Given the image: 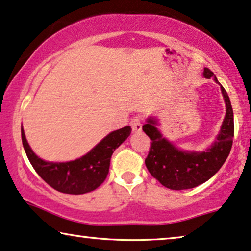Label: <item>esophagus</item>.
<instances>
[{"label":"esophagus","instance_id":"obj_1","mask_svg":"<svg viewBox=\"0 0 251 251\" xmlns=\"http://www.w3.org/2000/svg\"><path fill=\"white\" fill-rule=\"evenodd\" d=\"M129 125H130V127H132L133 132L137 133V132H141L143 122H142V118L140 117V116H135V117H133L132 119H130Z\"/></svg>","mask_w":251,"mask_h":251}]
</instances>
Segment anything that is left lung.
Listing matches in <instances>:
<instances>
[{
    "label": "left lung",
    "mask_w": 251,
    "mask_h": 251,
    "mask_svg": "<svg viewBox=\"0 0 251 251\" xmlns=\"http://www.w3.org/2000/svg\"><path fill=\"white\" fill-rule=\"evenodd\" d=\"M204 76L214 77L211 70L204 69ZM221 91L226 104V115L216 141L206 152H185L176 149L162 137L154 126L155 121L150 118L143 125V132L151 140L145 166L160 184L169 189L181 190L194 188L207 181L223 166L232 148L234 136L233 110L229 96L221 85Z\"/></svg>",
    "instance_id": "left-lung-1"
}]
</instances>
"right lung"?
<instances>
[{
	"instance_id": "1",
	"label": "right lung",
	"mask_w": 251,
	"mask_h": 251,
	"mask_svg": "<svg viewBox=\"0 0 251 251\" xmlns=\"http://www.w3.org/2000/svg\"><path fill=\"white\" fill-rule=\"evenodd\" d=\"M130 132L132 129L129 126L115 130L97 144L88 154L74 161L63 163L46 162L38 158L30 149L24 129H21V138L30 163L45 182L57 192L80 195L92 192L102 184L109 173L111 155L129 136Z\"/></svg>"
}]
</instances>
